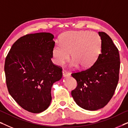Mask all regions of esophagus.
Here are the masks:
<instances>
[{"instance_id": "1", "label": "esophagus", "mask_w": 128, "mask_h": 128, "mask_svg": "<svg viewBox=\"0 0 128 128\" xmlns=\"http://www.w3.org/2000/svg\"><path fill=\"white\" fill-rule=\"evenodd\" d=\"M62 74L64 77H67L70 76V73H68V72H66V70H64L62 71Z\"/></svg>"}]
</instances>
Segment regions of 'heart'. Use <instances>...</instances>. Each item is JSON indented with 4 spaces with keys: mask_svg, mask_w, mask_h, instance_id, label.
<instances>
[{
    "mask_svg": "<svg viewBox=\"0 0 128 128\" xmlns=\"http://www.w3.org/2000/svg\"><path fill=\"white\" fill-rule=\"evenodd\" d=\"M60 44L52 49L54 62L58 65L64 64L70 54L71 65L82 68L92 66L100 54L102 40L97 33L88 31H70L63 34Z\"/></svg>",
    "mask_w": 128,
    "mask_h": 128,
    "instance_id": "heart-1",
    "label": "heart"
}]
</instances>
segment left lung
Listing matches in <instances>:
<instances>
[{
    "instance_id": "8db88e82",
    "label": "left lung",
    "mask_w": 128,
    "mask_h": 128,
    "mask_svg": "<svg viewBox=\"0 0 128 128\" xmlns=\"http://www.w3.org/2000/svg\"><path fill=\"white\" fill-rule=\"evenodd\" d=\"M98 34L102 47L97 60L88 69L72 74L78 83L72 96L78 106L90 111L99 110L108 104L119 80V50L108 34L104 32Z\"/></svg>"
}]
</instances>
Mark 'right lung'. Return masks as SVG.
<instances>
[{"label":"right lung","mask_w":128,"mask_h":128,"mask_svg":"<svg viewBox=\"0 0 128 128\" xmlns=\"http://www.w3.org/2000/svg\"><path fill=\"white\" fill-rule=\"evenodd\" d=\"M50 32L27 34L17 40L4 64L8 92L26 111L40 113L51 102V88L62 77V69L51 60L55 46Z\"/></svg>","instance_id":"1"}]
</instances>
